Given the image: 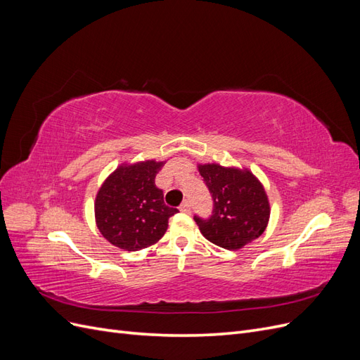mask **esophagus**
<instances>
[{"label":"esophagus","instance_id":"obj_1","mask_svg":"<svg viewBox=\"0 0 360 360\" xmlns=\"http://www.w3.org/2000/svg\"><path fill=\"white\" fill-rule=\"evenodd\" d=\"M180 210L184 213H189L191 212V202L189 201H183L180 205Z\"/></svg>","mask_w":360,"mask_h":360}]
</instances>
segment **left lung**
I'll list each match as a JSON object with an SVG mask.
<instances>
[{
  "label": "left lung",
  "mask_w": 360,
  "mask_h": 360,
  "mask_svg": "<svg viewBox=\"0 0 360 360\" xmlns=\"http://www.w3.org/2000/svg\"><path fill=\"white\" fill-rule=\"evenodd\" d=\"M198 171L213 198L207 219L193 216L207 240L228 250L242 249L264 233L270 204L264 186L248 168L204 163Z\"/></svg>",
  "instance_id": "left-lung-1"
}]
</instances>
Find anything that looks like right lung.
<instances>
[{"mask_svg":"<svg viewBox=\"0 0 360 360\" xmlns=\"http://www.w3.org/2000/svg\"><path fill=\"white\" fill-rule=\"evenodd\" d=\"M165 162L123 163L96 195L94 216L101 234L124 250H139L159 242L168 219L179 210L163 202L155 179Z\"/></svg>","mask_w":360,"mask_h":360,"instance_id":"1","label":"right lung"}]
</instances>
